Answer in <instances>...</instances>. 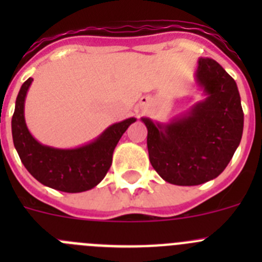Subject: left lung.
I'll use <instances>...</instances> for the list:
<instances>
[{
  "label": "left lung",
  "mask_w": 262,
  "mask_h": 262,
  "mask_svg": "<svg viewBox=\"0 0 262 262\" xmlns=\"http://www.w3.org/2000/svg\"><path fill=\"white\" fill-rule=\"evenodd\" d=\"M195 81L205 99L169 123L142 118L149 161L160 177L194 186L223 172L239 147L244 113L235 80L209 57H200Z\"/></svg>",
  "instance_id": "left-lung-1"
}]
</instances>
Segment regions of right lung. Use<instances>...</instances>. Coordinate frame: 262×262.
Wrapping results in <instances>:
<instances>
[{"mask_svg": "<svg viewBox=\"0 0 262 262\" xmlns=\"http://www.w3.org/2000/svg\"><path fill=\"white\" fill-rule=\"evenodd\" d=\"M32 82H23L15 101L11 134L14 147L30 174L45 186L66 193H81L102 181L113 163V154L119 139L136 118L111 124L98 138L77 148H53L43 145L30 134L25 120V99Z\"/></svg>", "mask_w": 262, "mask_h": 262, "instance_id": "obj_1", "label": "right lung"}]
</instances>
